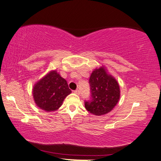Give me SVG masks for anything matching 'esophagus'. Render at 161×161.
<instances>
[{
  "instance_id": "obj_1",
  "label": "esophagus",
  "mask_w": 161,
  "mask_h": 161,
  "mask_svg": "<svg viewBox=\"0 0 161 161\" xmlns=\"http://www.w3.org/2000/svg\"><path fill=\"white\" fill-rule=\"evenodd\" d=\"M80 91L78 90H75L74 91V94H77V95H79L80 94Z\"/></svg>"
}]
</instances>
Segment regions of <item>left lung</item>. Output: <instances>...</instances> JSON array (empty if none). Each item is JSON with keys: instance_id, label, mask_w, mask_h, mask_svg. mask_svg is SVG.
<instances>
[{"instance_id": "left-lung-1", "label": "left lung", "mask_w": 161, "mask_h": 161, "mask_svg": "<svg viewBox=\"0 0 161 161\" xmlns=\"http://www.w3.org/2000/svg\"><path fill=\"white\" fill-rule=\"evenodd\" d=\"M89 82L92 100L85 103V109L95 116H102L111 112L120 96V86L116 78L102 65L92 71Z\"/></svg>"}]
</instances>
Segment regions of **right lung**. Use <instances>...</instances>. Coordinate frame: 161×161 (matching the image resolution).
Returning <instances> with one entry per match:
<instances>
[{"mask_svg":"<svg viewBox=\"0 0 161 161\" xmlns=\"http://www.w3.org/2000/svg\"><path fill=\"white\" fill-rule=\"evenodd\" d=\"M71 91L67 80L52 70L37 81L32 89V95L37 107L47 112L56 111Z\"/></svg>","mask_w":161,"mask_h":161,"instance_id":"add662e5","label":"right lung"}]
</instances>
